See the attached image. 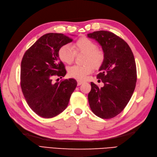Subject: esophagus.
I'll return each mask as SVG.
<instances>
[{
  "label": "esophagus",
  "mask_w": 157,
  "mask_h": 157,
  "mask_svg": "<svg viewBox=\"0 0 157 157\" xmlns=\"http://www.w3.org/2000/svg\"><path fill=\"white\" fill-rule=\"evenodd\" d=\"M78 86H80L81 84H82L83 83H84V81H82V80H78Z\"/></svg>",
  "instance_id": "esophagus-1"
}]
</instances>
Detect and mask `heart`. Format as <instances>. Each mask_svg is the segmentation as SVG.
I'll use <instances>...</instances> for the list:
<instances>
[{"label": "heart", "mask_w": 157, "mask_h": 157, "mask_svg": "<svg viewBox=\"0 0 157 157\" xmlns=\"http://www.w3.org/2000/svg\"><path fill=\"white\" fill-rule=\"evenodd\" d=\"M73 50L69 44H65L59 48V59L66 64H71L75 59V53H85L84 65H73L68 69V75L71 78L84 79L86 75L93 71V67L98 69L102 64L105 54L102 50L97 48V44L86 37L78 39L73 44Z\"/></svg>", "instance_id": "heart-1"}]
</instances>
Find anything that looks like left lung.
<instances>
[{
  "instance_id": "left-lung-1",
  "label": "left lung",
  "mask_w": 157,
  "mask_h": 157,
  "mask_svg": "<svg viewBox=\"0 0 157 157\" xmlns=\"http://www.w3.org/2000/svg\"><path fill=\"white\" fill-rule=\"evenodd\" d=\"M102 46L105 59L97 75L104 86L91 82L88 102L92 111L102 119L115 117L128 105L134 93L137 72L134 55L122 38L108 31L88 34Z\"/></svg>"
}]
</instances>
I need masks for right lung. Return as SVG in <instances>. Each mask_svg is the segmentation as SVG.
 Returning <instances> with one entry per match:
<instances>
[{
    "instance_id": "add662e5",
    "label": "right lung",
    "mask_w": 157,
    "mask_h": 157,
    "mask_svg": "<svg viewBox=\"0 0 157 157\" xmlns=\"http://www.w3.org/2000/svg\"><path fill=\"white\" fill-rule=\"evenodd\" d=\"M72 40L63 34L48 33L40 38L23 56L22 92L29 107L43 118L54 117L64 111L77 86L73 78L52 82L55 76L62 78L66 75L58 52Z\"/></svg>"
}]
</instances>
